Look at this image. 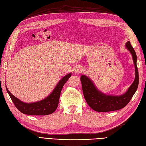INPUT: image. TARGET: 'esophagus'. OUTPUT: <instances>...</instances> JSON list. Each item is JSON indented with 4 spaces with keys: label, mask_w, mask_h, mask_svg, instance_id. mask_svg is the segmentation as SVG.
Returning a JSON list of instances; mask_svg holds the SVG:
<instances>
[{
    "label": "esophagus",
    "mask_w": 146,
    "mask_h": 146,
    "mask_svg": "<svg viewBox=\"0 0 146 146\" xmlns=\"http://www.w3.org/2000/svg\"><path fill=\"white\" fill-rule=\"evenodd\" d=\"M83 68L80 66H77V67L74 69V73L75 74H79L81 73L83 71Z\"/></svg>",
    "instance_id": "1"
}]
</instances>
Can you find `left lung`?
<instances>
[{"instance_id":"left-lung-1","label":"left lung","mask_w":146,"mask_h":146,"mask_svg":"<svg viewBox=\"0 0 146 146\" xmlns=\"http://www.w3.org/2000/svg\"><path fill=\"white\" fill-rule=\"evenodd\" d=\"M125 48L130 52L133 58L135 77L133 83L124 94L119 96L106 94L95 86L89 77L85 75L81 76L80 80L84 98L88 105L96 111L108 112L123 108L129 104L137 90L139 84V75L136 66V54L130 41L126 42Z\"/></svg>"}]
</instances>
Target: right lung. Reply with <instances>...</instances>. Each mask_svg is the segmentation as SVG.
<instances>
[{
	"label": "right lung",
	"mask_w": 146,
	"mask_h": 146,
	"mask_svg": "<svg viewBox=\"0 0 146 146\" xmlns=\"http://www.w3.org/2000/svg\"><path fill=\"white\" fill-rule=\"evenodd\" d=\"M71 75V73L66 75L58 82V84L49 95L44 99L35 102L26 103L21 101L8 91L7 86L6 89L13 102L21 113L32 116L48 115L54 113L58 107L61 90L64 83L68 80Z\"/></svg>",
	"instance_id": "right-lung-1"
}]
</instances>
